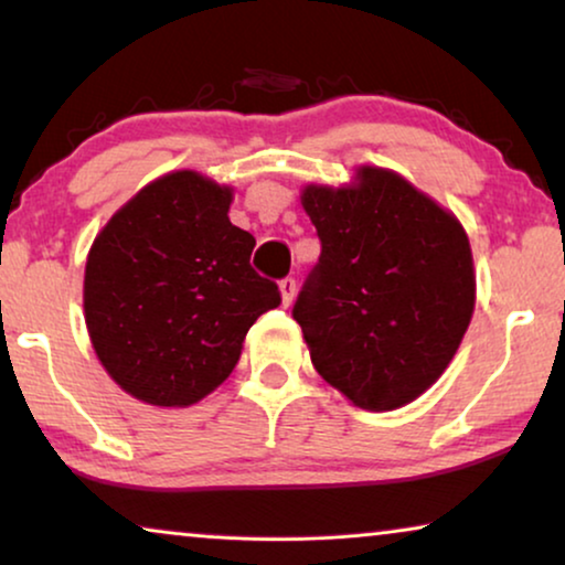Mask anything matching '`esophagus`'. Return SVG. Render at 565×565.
I'll return each mask as SVG.
<instances>
[{
  "instance_id": "obj_1",
  "label": "esophagus",
  "mask_w": 565,
  "mask_h": 565,
  "mask_svg": "<svg viewBox=\"0 0 565 565\" xmlns=\"http://www.w3.org/2000/svg\"><path fill=\"white\" fill-rule=\"evenodd\" d=\"M280 292H282V303L290 306L292 298H296V277H282Z\"/></svg>"
}]
</instances>
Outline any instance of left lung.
I'll use <instances>...</instances> for the list:
<instances>
[{
    "label": "left lung",
    "instance_id": "obj_1",
    "mask_svg": "<svg viewBox=\"0 0 565 565\" xmlns=\"http://www.w3.org/2000/svg\"><path fill=\"white\" fill-rule=\"evenodd\" d=\"M321 257L292 306L319 375L354 406L391 412L450 365L476 303L455 215L404 177L360 169L358 188L303 190Z\"/></svg>",
    "mask_w": 565,
    "mask_h": 565
}]
</instances>
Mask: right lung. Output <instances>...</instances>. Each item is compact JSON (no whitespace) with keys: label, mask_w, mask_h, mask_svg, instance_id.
Wrapping results in <instances>:
<instances>
[{"label":"right lung","mask_w":565,"mask_h":565,"mask_svg":"<svg viewBox=\"0 0 565 565\" xmlns=\"http://www.w3.org/2000/svg\"><path fill=\"white\" fill-rule=\"evenodd\" d=\"M231 190L172 172L128 200L92 244L84 319L107 373L153 406H190L236 367L246 331L280 306L228 221Z\"/></svg>","instance_id":"right-lung-1"}]
</instances>
